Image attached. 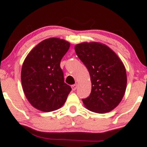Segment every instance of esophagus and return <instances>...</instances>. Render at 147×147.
<instances>
[{
	"label": "esophagus",
	"mask_w": 147,
	"mask_h": 147,
	"mask_svg": "<svg viewBox=\"0 0 147 147\" xmlns=\"http://www.w3.org/2000/svg\"><path fill=\"white\" fill-rule=\"evenodd\" d=\"M77 87H78V84H73V85H72V86H71V88H72V90H76Z\"/></svg>",
	"instance_id": "obj_1"
}]
</instances>
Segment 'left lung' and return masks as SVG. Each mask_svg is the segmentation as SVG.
Returning a JSON list of instances; mask_svg holds the SVG:
<instances>
[{"instance_id":"left-lung-1","label":"left lung","mask_w":147,"mask_h":147,"mask_svg":"<svg viewBox=\"0 0 147 147\" xmlns=\"http://www.w3.org/2000/svg\"><path fill=\"white\" fill-rule=\"evenodd\" d=\"M75 51L89 72L91 93L83 99L84 106L99 114L110 112L122 100L127 86L126 69L113 50L98 42H83Z\"/></svg>"}]
</instances>
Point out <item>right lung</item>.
<instances>
[{"label":"right lung","mask_w":147,"mask_h":147,"mask_svg":"<svg viewBox=\"0 0 147 147\" xmlns=\"http://www.w3.org/2000/svg\"><path fill=\"white\" fill-rule=\"evenodd\" d=\"M70 43L59 38H49L28 53L21 71L24 93L36 109L51 112L61 108L71 88L64 82L60 67Z\"/></svg>","instance_id":"add662e5"}]
</instances>
